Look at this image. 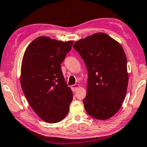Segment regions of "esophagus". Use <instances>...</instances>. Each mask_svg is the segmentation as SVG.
Returning a JSON list of instances; mask_svg holds the SVG:
<instances>
[{"mask_svg":"<svg viewBox=\"0 0 147 147\" xmlns=\"http://www.w3.org/2000/svg\"><path fill=\"white\" fill-rule=\"evenodd\" d=\"M79 85L78 84H74L71 86V90L73 92H76L78 89Z\"/></svg>","mask_w":147,"mask_h":147,"instance_id":"obj_1","label":"esophagus"}]
</instances>
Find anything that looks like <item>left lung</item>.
<instances>
[{
  "instance_id": "1",
  "label": "left lung",
  "mask_w": 147,
  "mask_h": 147,
  "mask_svg": "<svg viewBox=\"0 0 147 147\" xmlns=\"http://www.w3.org/2000/svg\"><path fill=\"white\" fill-rule=\"evenodd\" d=\"M73 48L88 73L87 94L83 103L88 115L107 120L117 113L127 92V58L122 46L103 32L76 42Z\"/></svg>"
}]
</instances>
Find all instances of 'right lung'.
<instances>
[{
    "label": "right lung",
    "instance_id": "add662e5",
    "mask_svg": "<svg viewBox=\"0 0 147 147\" xmlns=\"http://www.w3.org/2000/svg\"><path fill=\"white\" fill-rule=\"evenodd\" d=\"M73 41L40 36L28 46L21 69V86L28 103L42 120L57 123L66 116L73 92L61 69Z\"/></svg>",
    "mask_w": 147,
    "mask_h": 147
}]
</instances>
